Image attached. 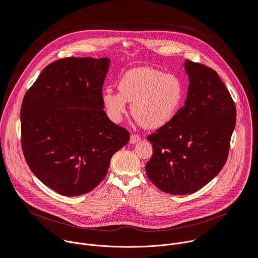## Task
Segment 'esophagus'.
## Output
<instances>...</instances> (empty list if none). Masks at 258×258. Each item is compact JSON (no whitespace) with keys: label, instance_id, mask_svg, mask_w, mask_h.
<instances>
[{"label":"esophagus","instance_id":"34e87169","mask_svg":"<svg viewBox=\"0 0 258 258\" xmlns=\"http://www.w3.org/2000/svg\"><path fill=\"white\" fill-rule=\"evenodd\" d=\"M141 141V137L138 136V135H132L131 136V139H130V143L131 144H136L138 142Z\"/></svg>","mask_w":258,"mask_h":258}]
</instances>
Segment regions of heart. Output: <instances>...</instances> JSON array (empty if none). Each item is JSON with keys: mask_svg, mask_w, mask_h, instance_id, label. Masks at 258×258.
Listing matches in <instances>:
<instances>
[{"mask_svg": "<svg viewBox=\"0 0 258 258\" xmlns=\"http://www.w3.org/2000/svg\"><path fill=\"white\" fill-rule=\"evenodd\" d=\"M118 92L105 90L101 101L108 118L119 122L132 103L134 118L147 130L160 128L169 123L183 100V85L173 73L151 67H137L124 72L117 83Z\"/></svg>", "mask_w": 258, "mask_h": 258, "instance_id": "b5f03b06", "label": "heart"}]
</instances>
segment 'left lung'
I'll use <instances>...</instances> for the list:
<instances>
[{"instance_id":"obj_1","label":"left lung","mask_w":258,"mask_h":258,"mask_svg":"<svg viewBox=\"0 0 258 258\" xmlns=\"http://www.w3.org/2000/svg\"><path fill=\"white\" fill-rule=\"evenodd\" d=\"M182 66L189 79L185 105L147 138L153 145L147 175L172 195L195 193L218 174L236 125L235 103L217 73L190 60Z\"/></svg>"}]
</instances>
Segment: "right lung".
<instances>
[{
	"label": "right lung",
	"instance_id": "right-lung-1",
	"mask_svg": "<svg viewBox=\"0 0 258 258\" xmlns=\"http://www.w3.org/2000/svg\"><path fill=\"white\" fill-rule=\"evenodd\" d=\"M109 58L70 57L48 65L26 92L20 111L25 160L43 183L81 196L105 177L130 133L103 110Z\"/></svg>",
	"mask_w": 258,
	"mask_h": 258
}]
</instances>
